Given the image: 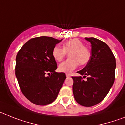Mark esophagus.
Listing matches in <instances>:
<instances>
[{
  "label": "esophagus",
  "instance_id": "obj_1",
  "mask_svg": "<svg viewBox=\"0 0 125 125\" xmlns=\"http://www.w3.org/2000/svg\"><path fill=\"white\" fill-rule=\"evenodd\" d=\"M66 76L67 78H68V77H70V74H66Z\"/></svg>",
  "mask_w": 125,
  "mask_h": 125
}]
</instances>
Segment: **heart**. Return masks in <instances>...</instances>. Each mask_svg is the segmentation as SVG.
<instances>
[{"mask_svg": "<svg viewBox=\"0 0 125 125\" xmlns=\"http://www.w3.org/2000/svg\"><path fill=\"white\" fill-rule=\"evenodd\" d=\"M62 48L55 46L52 50V56L56 61H61L64 57L66 53L69 54V59L60 64L58 69L60 72L69 73L78 66L88 63L90 59V52L83 42L78 39H71L62 45Z\"/></svg>", "mask_w": 125, "mask_h": 125, "instance_id": "obj_1", "label": "heart"}]
</instances>
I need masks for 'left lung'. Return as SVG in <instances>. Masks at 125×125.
Here are the masks:
<instances>
[{"instance_id":"1","label":"left lung","mask_w":125,"mask_h":125,"mask_svg":"<svg viewBox=\"0 0 125 125\" xmlns=\"http://www.w3.org/2000/svg\"><path fill=\"white\" fill-rule=\"evenodd\" d=\"M91 43V56L84 68L78 73L86 77H72L73 92L75 100L81 106L90 107L100 103L108 94L114 83L116 59L109 46L94 37H86Z\"/></svg>"}]
</instances>
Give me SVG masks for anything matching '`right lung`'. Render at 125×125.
I'll return each instance as SVG.
<instances>
[{"mask_svg":"<svg viewBox=\"0 0 125 125\" xmlns=\"http://www.w3.org/2000/svg\"><path fill=\"white\" fill-rule=\"evenodd\" d=\"M62 40L35 37L17 53L15 76L23 94L35 104L44 106L55 101L66 78L65 73L55 71L57 63L52 56L54 47Z\"/></svg>","mask_w":125,"mask_h":125,"instance_id":"1","label":"right lung"}]
</instances>
